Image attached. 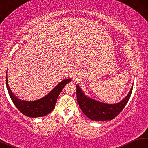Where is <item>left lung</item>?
<instances>
[{
  "mask_svg": "<svg viewBox=\"0 0 148 148\" xmlns=\"http://www.w3.org/2000/svg\"><path fill=\"white\" fill-rule=\"evenodd\" d=\"M132 88L133 86H132L127 96L119 103L108 104L95 101L87 97L82 91L78 85H77V101L82 111L90 119L94 121L112 120L115 118L126 106L131 95Z\"/></svg>",
  "mask_w": 148,
  "mask_h": 148,
  "instance_id": "left-lung-1",
  "label": "left lung"
}]
</instances>
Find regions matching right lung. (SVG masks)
<instances>
[{"mask_svg":"<svg viewBox=\"0 0 148 148\" xmlns=\"http://www.w3.org/2000/svg\"><path fill=\"white\" fill-rule=\"evenodd\" d=\"M71 81V79L62 80L46 97L37 101L29 102L21 101L15 96L9 87L7 74L6 76V87L12 102L22 114L29 117H43L51 113L55 108L57 99L62 89L66 86V84L69 83Z\"/></svg>","mask_w":148,"mask_h":148,"instance_id":"add662e5","label":"right lung"}]
</instances>
